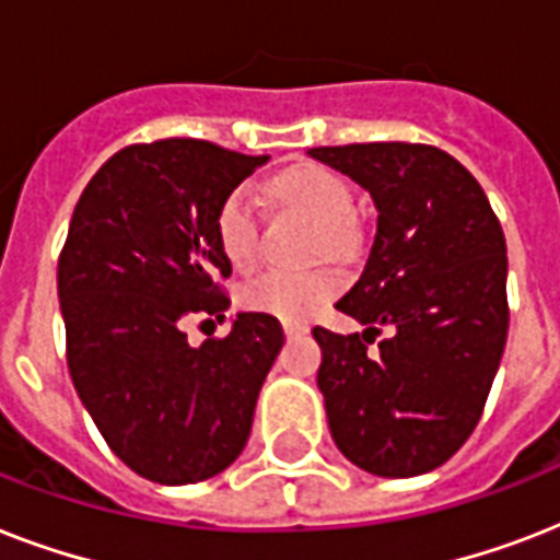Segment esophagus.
<instances>
[{"label":"esophagus","mask_w":560,"mask_h":560,"mask_svg":"<svg viewBox=\"0 0 560 560\" xmlns=\"http://www.w3.org/2000/svg\"><path fill=\"white\" fill-rule=\"evenodd\" d=\"M307 325L305 323H284V334L288 337H299V334H305Z\"/></svg>","instance_id":"1"}]
</instances>
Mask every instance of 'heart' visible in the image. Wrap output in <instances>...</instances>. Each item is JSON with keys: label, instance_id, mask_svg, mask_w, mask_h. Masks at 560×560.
<instances>
[{"label": "heart", "instance_id": "b5f03b06", "mask_svg": "<svg viewBox=\"0 0 560 560\" xmlns=\"http://www.w3.org/2000/svg\"><path fill=\"white\" fill-rule=\"evenodd\" d=\"M272 191L293 209L305 211L319 226L325 255H349L354 246V194L334 171L302 162L272 179ZM214 235L235 270H249L258 255V206L249 186H235L220 200ZM340 279L331 270H270L241 288V305L249 311L302 323L337 293Z\"/></svg>", "mask_w": 560, "mask_h": 560}]
</instances>
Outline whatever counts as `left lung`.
I'll list each match as a JSON object with an SVG mask.
<instances>
[{
  "mask_svg": "<svg viewBox=\"0 0 560 560\" xmlns=\"http://www.w3.org/2000/svg\"><path fill=\"white\" fill-rule=\"evenodd\" d=\"M311 156L377 206L366 270L337 302L366 331L314 328L328 427L358 468L418 477L451 459L486 409L509 334L503 226L474 174L433 144H337Z\"/></svg>",
  "mask_w": 560,
  "mask_h": 560,
  "instance_id": "8db88e82",
  "label": "left lung"
}]
</instances>
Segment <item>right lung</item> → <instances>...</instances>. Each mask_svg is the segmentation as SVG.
<instances>
[{
  "label": "right lung",
  "mask_w": 560,
  "mask_h": 560,
  "mask_svg": "<svg viewBox=\"0 0 560 560\" xmlns=\"http://www.w3.org/2000/svg\"><path fill=\"white\" fill-rule=\"evenodd\" d=\"M264 162L202 139L127 144L83 188L60 249L74 389L109 451L160 486L202 482L241 456L284 346L270 314H237L200 349L186 334L229 307L214 214Z\"/></svg>",
  "instance_id": "obj_1"
}]
</instances>
